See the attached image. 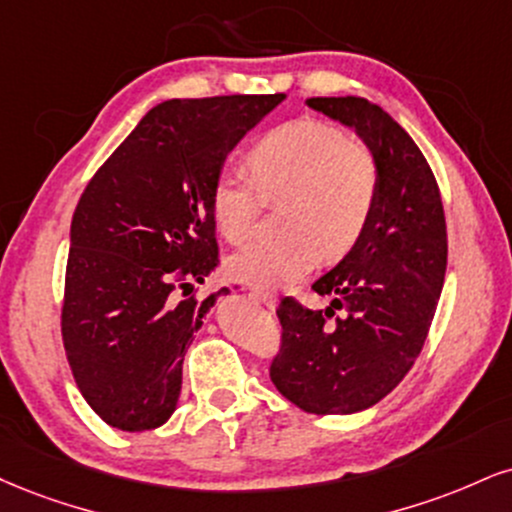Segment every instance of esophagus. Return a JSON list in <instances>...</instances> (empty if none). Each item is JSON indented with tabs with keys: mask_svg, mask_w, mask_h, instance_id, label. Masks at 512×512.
I'll list each match as a JSON object with an SVG mask.
<instances>
[{
	"mask_svg": "<svg viewBox=\"0 0 512 512\" xmlns=\"http://www.w3.org/2000/svg\"><path fill=\"white\" fill-rule=\"evenodd\" d=\"M250 295H252V298L260 300V303L267 305L269 310H274V307H276V295L274 293L262 291V288H250Z\"/></svg>",
	"mask_w": 512,
	"mask_h": 512,
	"instance_id": "34e87169",
	"label": "esophagus"
}]
</instances>
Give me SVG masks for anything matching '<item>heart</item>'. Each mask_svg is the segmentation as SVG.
I'll return each mask as SVG.
<instances>
[{"label": "heart", "instance_id": "1", "mask_svg": "<svg viewBox=\"0 0 512 512\" xmlns=\"http://www.w3.org/2000/svg\"><path fill=\"white\" fill-rule=\"evenodd\" d=\"M250 178L221 174L212 188V219L231 243L255 229L262 200L281 205L279 240H257L229 257L236 281L272 291L300 279L319 255L338 260L367 231L379 195V166L369 147L341 128L295 119L264 133L245 152Z\"/></svg>", "mask_w": 512, "mask_h": 512}]
</instances>
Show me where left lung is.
Instances as JSON below:
<instances>
[{
	"label": "left lung",
	"instance_id": "1",
	"mask_svg": "<svg viewBox=\"0 0 512 512\" xmlns=\"http://www.w3.org/2000/svg\"><path fill=\"white\" fill-rule=\"evenodd\" d=\"M307 107L360 135L379 195L355 248L312 283L329 307L281 300L269 377L300 410L350 415L389 396L420 355L446 276V217L427 159L384 109L362 97H310Z\"/></svg>",
	"mask_w": 512,
	"mask_h": 512
}]
</instances>
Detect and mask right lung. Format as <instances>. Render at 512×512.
<instances>
[{"label":"right lung","instance_id":"right-lung-1","mask_svg":"<svg viewBox=\"0 0 512 512\" xmlns=\"http://www.w3.org/2000/svg\"><path fill=\"white\" fill-rule=\"evenodd\" d=\"M283 97L157 104L80 195L61 336L80 393L109 427L145 432L174 415L190 341L229 293L188 295L219 264L214 181Z\"/></svg>","mask_w":512,"mask_h":512}]
</instances>
